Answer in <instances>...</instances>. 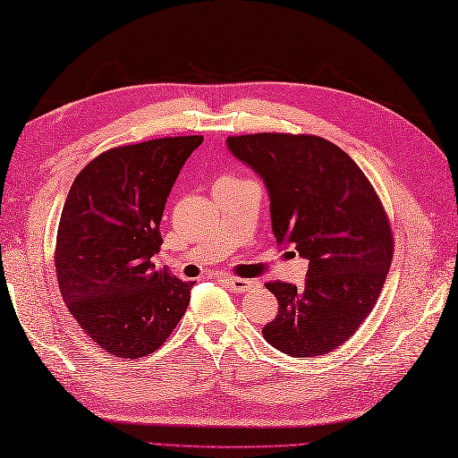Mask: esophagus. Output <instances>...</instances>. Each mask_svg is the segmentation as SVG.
I'll list each match as a JSON object with an SVG mask.
<instances>
[{"label": "esophagus", "mask_w": 458, "mask_h": 458, "mask_svg": "<svg viewBox=\"0 0 458 458\" xmlns=\"http://www.w3.org/2000/svg\"><path fill=\"white\" fill-rule=\"evenodd\" d=\"M225 281L227 287L233 291V293H249L259 287V281H253V279H239V277H225L223 279Z\"/></svg>", "instance_id": "1"}]
</instances>
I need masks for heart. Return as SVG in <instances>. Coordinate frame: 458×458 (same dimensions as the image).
Masks as SVG:
<instances>
[{
	"instance_id": "1",
	"label": "heart",
	"mask_w": 458,
	"mask_h": 458,
	"mask_svg": "<svg viewBox=\"0 0 458 458\" xmlns=\"http://www.w3.org/2000/svg\"><path fill=\"white\" fill-rule=\"evenodd\" d=\"M219 181H237L235 177H223V179H219Z\"/></svg>"
}]
</instances>
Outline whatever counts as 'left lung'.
Segmentation results:
<instances>
[{"label":"left lung","mask_w":458,"mask_h":458,"mask_svg":"<svg viewBox=\"0 0 458 458\" xmlns=\"http://www.w3.org/2000/svg\"><path fill=\"white\" fill-rule=\"evenodd\" d=\"M227 149L263 179L279 245L309 261L305 287L267 283L279 313L265 341L289 357L327 355L373 310L393 259V235L363 171L315 135L227 137Z\"/></svg>","instance_id":"obj_1"}]
</instances>
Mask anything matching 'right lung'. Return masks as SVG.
Listing matches in <instances>:
<instances>
[{
    "mask_svg": "<svg viewBox=\"0 0 458 458\" xmlns=\"http://www.w3.org/2000/svg\"><path fill=\"white\" fill-rule=\"evenodd\" d=\"M201 135L109 149L75 177L57 229L55 271L67 309L93 343L122 359L157 351L185 315L193 281L155 271L159 223Z\"/></svg>",
    "mask_w": 458,
    "mask_h": 458,
    "instance_id": "add662e5",
    "label": "right lung"
}]
</instances>
